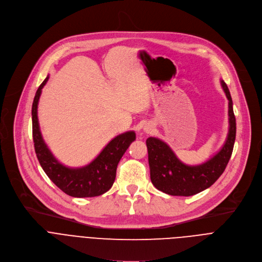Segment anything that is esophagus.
Segmentation results:
<instances>
[{"label":"esophagus","mask_w":262,"mask_h":262,"mask_svg":"<svg viewBox=\"0 0 262 262\" xmlns=\"http://www.w3.org/2000/svg\"><path fill=\"white\" fill-rule=\"evenodd\" d=\"M152 129H154V126L150 125V124H146V125L144 126V132H145V133H151Z\"/></svg>","instance_id":"obj_1"}]
</instances>
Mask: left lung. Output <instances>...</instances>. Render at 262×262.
Listing matches in <instances>:
<instances>
[{
  "mask_svg": "<svg viewBox=\"0 0 262 262\" xmlns=\"http://www.w3.org/2000/svg\"><path fill=\"white\" fill-rule=\"evenodd\" d=\"M221 85L229 100V130L225 144L211 159L201 165H185L164 141L154 137L146 140L150 179L158 190L171 196H193L209 188L226 169L234 146L236 122L229 89L224 81Z\"/></svg>",
  "mask_w": 262,
  "mask_h": 262,
  "instance_id": "obj_1",
  "label": "left lung"
}]
</instances>
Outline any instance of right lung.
Listing matches in <instances>:
<instances>
[{
  "mask_svg": "<svg viewBox=\"0 0 262 262\" xmlns=\"http://www.w3.org/2000/svg\"><path fill=\"white\" fill-rule=\"evenodd\" d=\"M48 81L49 76L37 89L32 104L33 141L37 159L49 178L65 194L77 198L102 195L113 185L118 163L128 146L136 140V134L135 132H126L115 137L87 166L68 168L62 165L45 143L37 116V106L41 90Z\"/></svg>",
  "mask_w": 262,
  "mask_h": 262,
  "instance_id": "right-lung-1",
  "label": "right lung"
}]
</instances>
